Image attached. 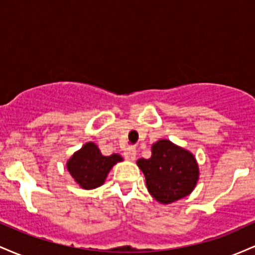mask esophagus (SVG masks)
Returning <instances> with one entry per match:
<instances>
[{
    "mask_svg": "<svg viewBox=\"0 0 255 255\" xmlns=\"http://www.w3.org/2000/svg\"><path fill=\"white\" fill-rule=\"evenodd\" d=\"M124 154H125L126 159L129 160V162H134V160H135V157H136L135 147H127L125 150Z\"/></svg>",
    "mask_w": 255,
    "mask_h": 255,
    "instance_id": "obj_1",
    "label": "esophagus"
}]
</instances>
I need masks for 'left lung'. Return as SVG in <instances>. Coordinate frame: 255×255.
<instances>
[{
	"mask_svg": "<svg viewBox=\"0 0 255 255\" xmlns=\"http://www.w3.org/2000/svg\"><path fill=\"white\" fill-rule=\"evenodd\" d=\"M151 157L136 164L144 172L146 187L159 204L168 205L193 192L199 180V165L191 151L168 139L152 144Z\"/></svg>",
	"mask_w": 255,
	"mask_h": 255,
	"instance_id": "left-lung-1",
	"label": "left lung"
}]
</instances>
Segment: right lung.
Wrapping results in <instances>:
<instances>
[{
  "label": "right lung",
  "instance_id": "1",
  "mask_svg": "<svg viewBox=\"0 0 255 255\" xmlns=\"http://www.w3.org/2000/svg\"><path fill=\"white\" fill-rule=\"evenodd\" d=\"M122 160L118 153L104 156L95 142L89 141L67 160V170L81 188L95 189L105 182L111 168Z\"/></svg>",
  "mask_w": 255,
  "mask_h": 255
}]
</instances>
